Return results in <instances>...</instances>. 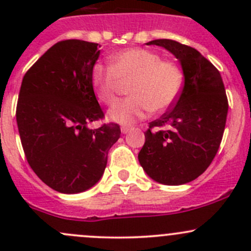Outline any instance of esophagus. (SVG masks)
Instances as JSON below:
<instances>
[{"mask_svg": "<svg viewBox=\"0 0 251 251\" xmlns=\"http://www.w3.org/2000/svg\"><path fill=\"white\" fill-rule=\"evenodd\" d=\"M128 131H130V126H121V132L125 135V133H127Z\"/></svg>", "mask_w": 251, "mask_h": 251, "instance_id": "obj_1", "label": "esophagus"}]
</instances>
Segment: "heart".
Masks as SVG:
<instances>
[{"label":"heart","mask_w":251,"mask_h":251,"mask_svg":"<svg viewBox=\"0 0 251 251\" xmlns=\"http://www.w3.org/2000/svg\"><path fill=\"white\" fill-rule=\"evenodd\" d=\"M110 65L96 63L91 81L98 100L104 104L115 100L120 81H131V97L115 103L108 110V119L131 124L143 119L148 111L169 109L178 97L183 74L176 63L163 60L160 54L144 48H127L110 57Z\"/></svg>","instance_id":"obj_1"}]
</instances>
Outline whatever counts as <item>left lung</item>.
Returning a JSON list of instances; mask_svg holds the SVG:
<instances>
[{
    "instance_id": "8db88e82",
    "label": "left lung",
    "mask_w": 251,
    "mask_h": 251,
    "mask_svg": "<svg viewBox=\"0 0 251 251\" xmlns=\"http://www.w3.org/2000/svg\"><path fill=\"white\" fill-rule=\"evenodd\" d=\"M146 45L173 53L181 63L184 83L174 107L149 124L138 160L151 179L179 186L201 176L214 160L226 126L228 100L220 72L196 48L166 39Z\"/></svg>"
}]
</instances>
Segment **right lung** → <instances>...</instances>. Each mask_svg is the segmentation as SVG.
Instances as JSON below:
<instances>
[{
  "instance_id": "obj_1",
  "label": "right lung",
  "mask_w": 251,
  "mask_h": 251,
  "mask_svg": "<svg viewBox=\"0 0 251 251\" xmlns=\"http://www.w3.org/2000/svg\"><path fill=\"white\" fill-rule=\"evenodd\" d=\"M100 47L82 40L58 42L27 70L20 86L16 116L25 156L39 178L60 193L95 186L120 137L118 124L88 127L104 116L91 81Z\"/></svg>"
}]
</instances>
